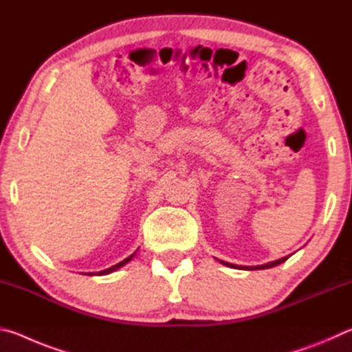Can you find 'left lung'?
<instances>
[{
    "label": "left lung",
    "instance_id": "8db88e82",
    "mask_svg": "<svg viewBox=\"0 0 352 352\" xmlns=\"http://www.w3.org/2000/svg\"><path fill=\"white\" fill-rule=\"evenodd\" d=\"M284 261H287V258H281L278 261H273V262H269V264H264V265H258V267H236L233 264H228V262H222V264L228 265V267H236V269H245V270H262V269H272V267H276L279 264H283Z\"/></svg>",
    "mask_w": 352,
    "mask_h": 352
}]
</instances>
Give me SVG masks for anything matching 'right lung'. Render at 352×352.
Instances as JSON below:
<instances>
[{
	"mask_svg": "<svg viewBox=\"0 0 352 352\" xmlns=\"http://www.w3.org/2000/svg\"><path fill=\"white\" fill-rule=\"evenodd\" d=\"M135 254H136V252H135L133 254H130V256H129V258H126V259H124V261H121V262H119V264H116V265H113V267H110V269H107V270H102V272H99V273H98V275H107V273H111V272H115V270H118V269H119V267L126 265L129 261H132V258H133V256H135ZM90 275H93V273H90ZM94 275H96V273H94Z\"/></svg>",
	"mask_w": 352,
	"mask_h": 352,
	"instance_id": "1",
	"label": "right lung"
}]
</instances>
